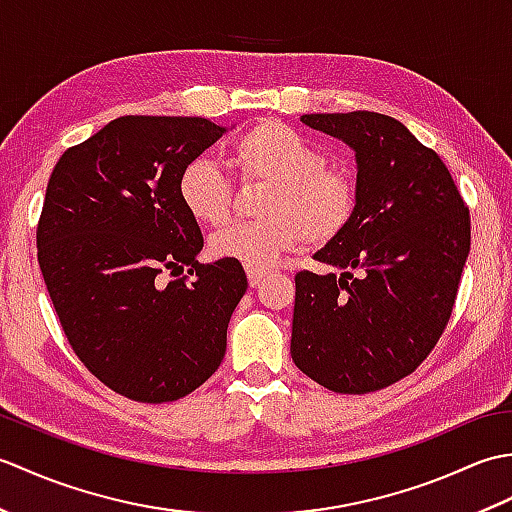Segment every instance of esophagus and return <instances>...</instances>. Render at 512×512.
I'll return each instance as SVG.
<instances>
[{
    "label": "esophagus",
    "instance_id": "1",
    "mask_svg": "<svg viewBox=\"0 0 512 512\" xmlns=\"http://www.w3.org/2000/svg\"><path fill=\"white\" fill-rule=\"evenodd\" d=\"M246 273H248V284L253 286V288H257L259 284H262V279L268 275V270H255V268H248Z\"/></svg>",
    "mask_w": 512,
    "mask_h": 512
}]
</instances>
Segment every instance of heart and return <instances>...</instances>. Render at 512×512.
<instances>
[{"label":"heart","mask_w":512,"mask_h":512,"mask_svg":"<svg viewBox=\"0 0 512 512\" xmlns=\"http://www.w3.org/2000/svg\"><path fill=\"white\" fill-rule=\"evenodd\" d=\"M228 167L244 182H268L266 220L237 222L211 237L217 259L266 270L303 237L325 244L352 220L356 184L345 167L323 160L319 147L290 125L259 121L228 151ZM178 195L193 220L220 226L231 217L233 184L215 162L195 158L180 171Z\"/></svg>","instance_id":"obj_1"}]
</instances>
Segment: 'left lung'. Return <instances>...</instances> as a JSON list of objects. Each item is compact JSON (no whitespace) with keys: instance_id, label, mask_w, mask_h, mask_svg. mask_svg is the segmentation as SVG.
Listing matches in <instances>:
<instances>
[{"instance_id":"1","label":"left lung","mask_w":512,"mask_h":512,"mask_svg":"<svg viewBox=\"0 0 512 512\" xmlns=\"http://www.w3.org/2000/svg\"><path fill=\"white\" fill-rule=\"evenodd\" d=\"M301 123L356 151L352 220L314 253L328 275H295L292 361L336 394L398 383L436 347L471 250V215L447 165L376 112Z\"/></svg>"}]
</instances>
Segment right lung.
I'll use <instances>...</instances> for the list:
<instances>
[{"mask_svg": "<svg viewBox=\"0 0 512 512\" xmlns=\"http://www.w3.org/2000/svg\"><path fill=\"white\" fill-rule=\"evenodd\" d=\"M226 132L198 116H121L52 169L37 257L65 339L103 385L171 402L220 367L248 288L233 259L200 264L180 171Z\"/></svg>", "mask_w": 512, "mask_h": 512, "instance_id": "obj_1", "label": "right lung"}]
</instances>
